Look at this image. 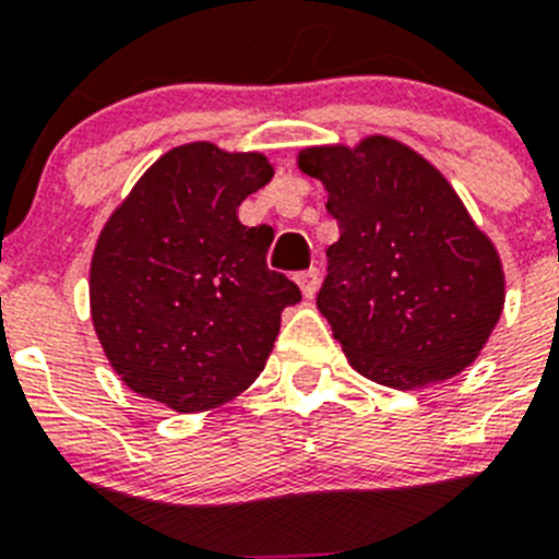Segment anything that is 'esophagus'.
<instances>
[{
  "instance_id": "obj_1",
  "label": "esophagus",
  "mask_w": 559,
  "mask_h": 559,
  "mask_svg": "<svg viewBox=\"0 0 559 559\" xmlns=\"http://www.w3.org/2000/svg\"><path fill=\"white\" fill-rule=\"evenodd\" d=\"M296 283H299L302 294L310 299V296L319 290V269H308V271H302V274H296Z\"/></svg>"
}]
</instances>
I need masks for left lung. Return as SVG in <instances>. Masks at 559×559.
<instances>
[{"mask_svg":"<svg viewBox=\"0 0 559 559\" xmlns=\"http://www.w3.org/2000/svg\"><path fill=\"white\" fill-rule=\"evenodd\" d=\"M338 243L316 305L364 378L394 389L448 380L476 360L503 308V271L448 179L389 136L308 147Z\"/></svg>","mask_w":559,"mask_h":559,"instance_id":"1","label":"left lung"}]
</instances>
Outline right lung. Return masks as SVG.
Instances as JSON below:
<instances>
[{
  "label": "right lung",
  "instance_id": "obj_1",
  "mask_svg": "<svg viewBox=\"0 0 559 559\" xmlns=\"http://www.w3.org/2000/svg\"><path fill=\"white\" fill-rule=\"evenodd\" d=\"M271 176L263 153L190 142L165 153L114 210L92 257L88 302L128 389L192 414L263 372L280 316L302 299L265 265L269 226L237 221V206Z\"/></svg>",
  "mask_w": 559,
  "mask_h": 559
}]
</instances>
